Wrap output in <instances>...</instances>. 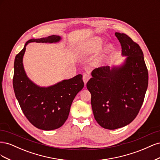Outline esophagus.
Here are the masks:
<instances>
[{
    "mask_svg": "<svg viewBox=\"0 0 160 160\" xmlns=\"http://www.w3.org/2000/svg\"><path fill=\"white\" fill-rule=\"evenodd\" d=\"M89 78H90V76L88 75V74H86L85 73L83 76V82L85 85H86L87 83H88V81L89 80Z\"/></svg>",
    "mask_w": 160,
    "mask_h": 160,
    "instance_id": "esophagus-1",
    "label": "esophagus"
}]
</instances>
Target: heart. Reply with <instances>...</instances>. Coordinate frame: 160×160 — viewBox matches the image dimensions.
<instances>
[{
  "mask_svg": "<svg viewBox=\"0 0 160 160\" xmlns=\"http://www.w3.org/2000/svg\"><path fill=\"white\" fill-rule=\"evenodd\" d=\"M103 44L104 42L102 38L99 37H95L78 46L76 49V54L79 57H88L98 52ZM115 49L114 45L111 43L105 45L98 55H97L92 61V65L95 67L104 66L113 55Z\"/></svg>",
  "mask_w": 160,
  "mask_h": 160,
  "instance_id": "b5f03b06",
  "label": "heart"
}]
</instances>
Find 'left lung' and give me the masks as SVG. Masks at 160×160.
I'll list each match as a JSON object with an SVG mask.
<instances>
[{
  "instance_id": "obj_1",
  "label": "left lung",
  "mask_w": 160,
  "mask_h": 160,
  "mask_svg": "<svg viewBox=\"0 0 160 160\" xmlns=\"http://www.w3.org/2000/svg\"><path fill=\"white\" fill-rule=\"evenodd\" d=\"M115 35L122 45V55L126 58L119 65L95 69L87 83L94 118L108 129L123 128L136 118L148 85L141 48L124 33Z\"/></svg>"
}]
</instances>
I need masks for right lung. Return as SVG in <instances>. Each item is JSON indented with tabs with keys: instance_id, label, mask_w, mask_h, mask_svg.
<instances>
[{
	"instance_id": "1",
	"label": "right lung",
	"mask_w": 160,
	"mask_h": 160,
	"mask_svg": "<svg viewBox=\"0 0 160 160\" xmlns=\"http://www.w3.org/2000/svg\"><path fill=\"white\" fill-rule=\"evenodd\" d=\"M61 40L58 35L32 38L14 59L12 83L16 98L27 119L37 128L45 131L56 129L64 124L72 101L84 87L83 76L79 74L55 85L40 87L28 77L23 66V56L28 43H55Z\"/></svg>"
}]
</instances>
